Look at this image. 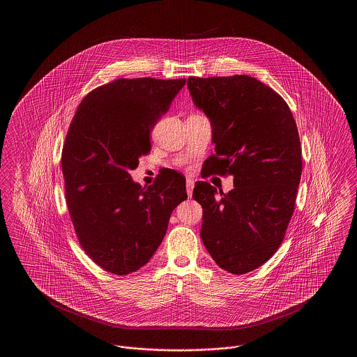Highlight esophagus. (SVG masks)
Segmentation results:
<instances>
[{
    "label": "esophagus",
    "mask_w": 357,
    "mask_h": 357,
    "mask_svg": "<svg viewBox=\"0 0 357 357\" xmlns=\"http://www.w3.org/2000/svg\"><path fill=\"white\" fill-rule=\"evenodd\" d=\"M186 190L187 195L191 198V195H192V190H194V179H191V178H187Z\"/></svg>",
    "instance_id": "obj_1"
}]
</instances>
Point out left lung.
<instances>
[{
    "instance_id": "left-lung-1",
    "label": "left lung",
    "mask_w": 357,
    "mask_h": 357,
    "mask_svg": "<svg viewBox=\"0 0 357 357\" xmlns=\"http://www.w3.org/2000/svg\"><path fill=\"white\" fill-rule=\"evenodd\" d=\"M194 104L211 121L214 153L206 172L233 175L227 194L197 182L204 248L226 272L264 265L282 243L294 211L303 158L287 102L255 77H188Z\"/></svg>"
}]
</instances>
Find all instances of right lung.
I'll return each instance as SVG.
<instances>
[{
  "mask_svg": "<svg viewBox=\"0 0 357 357\" xmlns=\"http://www.w3.org/2000/svg\"><path fill=\"white\" fill-rule=\"evenodd\" d=\"M186 79H118L91 91L70 121L61 153L69 215L80 246L107 272L144 266L162 243L172 210L187 199L186 179L174 170L153 185L130 170L151 151L150 132Z\"/></svg>",
  "mask_w": 357,
  "mask_h": 357,
  "instance_id": "1",
  "label": "right lung"
}]
</instances>
